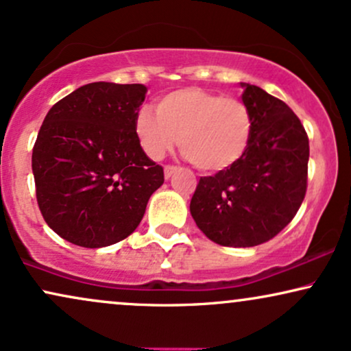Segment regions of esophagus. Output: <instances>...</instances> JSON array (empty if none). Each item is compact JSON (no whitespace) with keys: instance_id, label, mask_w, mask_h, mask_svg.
Returning <instances> with one entry per match:
<instances>
[{"instance_id":"esophagus-1","label":"esophagus","mask_w":351,"mask_h":351,"mask_svg":"<svg viewBox=\"0 0 351 351\" xmlns=\"http://www.w3.org/2000/svg\"><path fill=\"white\" fill-rule=\"evenodd\" d=\"M176 171H177L176 166H166V167H164V177L169 179V177H172V174H174Z\"/></svg>"}]
</instances>
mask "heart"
I'll return each mask as SVG.
<instances>
[{
	"mask_svg": "<svg viewBox=\"0 0 351 351\" xmlns=\"http://www.w3.org/2000/svg\"><path fill=\"white\" fill-rule=\"evenodd\" d=\"M136 110L133 130L141 149L159 161L179 141L185 158L197 169L218 172L234 166L252 140L254 119L247 104L221 93L184 88L164 94Z\"/></svg>",
	"mask_w": 351,
	"mask_h": 351,
	"instance_id": "obj_1",
	"label": "heart"
}]
</instances>
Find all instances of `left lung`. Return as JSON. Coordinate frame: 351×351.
<instances>
[{
    "label": "left lung",
    "mask_w": 351,
    "mask_h": 351,
    "mask_svg": "<svg viewBox=\"0 0 351 351\" xmlns=\"http://www.w3.org/2000/svg\"><path fill=\"white\" fill-rule=\"evenodd\" d=\"M254 119L252 140L234 166L200 177L190 213L203 234L226 247L274 239L295 218L308 189L309 138L289 107L242 84Z\"/></svg>",
    "instance_id": "obj_1"
}]
</instances>
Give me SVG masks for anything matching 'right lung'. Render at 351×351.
<instances>
[{
    "instance_id": "add662e5",
    "label": "right lung",
    "mask_w": 351,
    "mask_h": 351,
    "mask_svg": "<svg viewBox=\"0 0 351 351\" xmlns=\"http://www.w3.org/2000/svg\"><path fill=\"white\" fill-rule=\"evenodd\" d=\"M143 84L90 83L49 110L32 149L36 195L45 223L63 239L97 249L140 224L164 171L136 140Z\"/></svg>"
}]
</instances>
